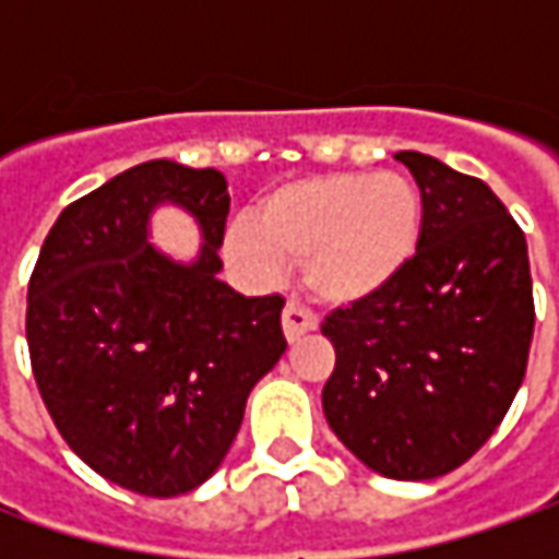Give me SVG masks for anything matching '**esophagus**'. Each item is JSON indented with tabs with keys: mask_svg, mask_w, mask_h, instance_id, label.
Instances as JSON below:
<instances>
[{
	"mask_svg": "<svg viewBox=\"0 0 559 559\" xmlns=\"http://www.w3.org/2000/svg\"><path fill=\"white\" fill-rule=\"evenodd\" d=\"M317 330V317L311 311H305L301 305H286L283 308V333L289 342H298L305 333Z\"/></svg>",
	"mask_w": 559,
	"mask_h": 559,
	"instance_id": "esophagus-1",
	"label": "esophagus"
}]
</instances>
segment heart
<instances>
[{
    "instance_id": "1",
    "label": "heart",
    "mask_w": 559,
    "mask_h": 559,
    "mask_svg": "<svg viewBox=\"0 0 559 559\" xmlns=\"http://www.w3.org/2000/svg\"><path fill=\"white\" fill-rule=\"evenodd\" d=\"M248 224L226 236L233 264L270 276L301 261L313 298L348 308L389 289L417 258L423 195L395 170L320 174L267 192Z\"/></svg>"
}]
</instances>
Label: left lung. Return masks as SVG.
I'll use <instances>...</instances> for the list:
<instances>
[{"instance_id": "1", "label": "left lung", "mask_w": 559, "mask_h": 559, "mask_svg": "<svg viewBox=\"0 0 559 559\" xmlns=\"http://www.w3.org/2000/svg\"><path fill=\"white\" fill-rule=\"evenodd\" d=\"M395 158L423 195L417 258L320 326L335 348L323 414L373 473L419 483L457 469L501 426L526 376L535 301L504 202L432 155Z\"/></svg>"}]
</instances>
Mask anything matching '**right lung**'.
Masks as SVG:
<instances>
[{
	"label": "right lung",
	"mask_w": 559,
	"mask_h": 559,
	"mask_svg": "<svg viewBox=\"0 0 559 559\" xmlns=\"http://www.w3.org/2000/svg\"><path fill=\"white\" fill-rule=\"evenodd\" d=\"M158 203L203 233L183 265L147 242ZM221 170L145 162L68 204L27 286V345L61 439L108 483L186 495L224 463L248 392L286 352L283 298H246L224 267Z\"/></svg>",
	"instance_id": "obj_1"
}]
</instances>
